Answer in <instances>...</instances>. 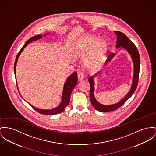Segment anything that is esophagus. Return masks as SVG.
<instances>
[{
    "label": "esophagus",
    "mask_w": 156,
    "mask_h": 156,
    "mask_svg": "<svg viewBox=\"0 0 156 156\" xmlns=\"http://www.w3.org/2000/svg\"><path fill=\"white\" fill-rule=\"evenodd\" d=\"M77 77H78V80H80V81H81V80H82L84 79V75L83 73H79L78 74V75H77Z\"/></svg>",
    "instance_id": "obj_1"
}]
</instances>
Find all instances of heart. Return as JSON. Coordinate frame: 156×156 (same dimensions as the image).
I'll list each match as a JSON object with an SVG mask.
<instances>
[{"label":"heart","mask_w":156,"mask_h":156,"mask_svg":"<svg viewBox=\"0 0 156 156\" xmlns=\"http://www.w3.org/2000/svg\"><path fill=\"white\" fill-rule=\"evenodd\" d=\"M109 42L94 35H87L76 42V54L80 57H86V67L90 70H96L102 67L107 57Z\"/></svg>","instance_id":"b5f03b06"}]
</instances>
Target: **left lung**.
<instances>
[{
	"mask_svg": "<svg viewBox=\"0 0 156 156\" xmlns=\"http://www.w3.org/2000/svg\"><path fill=\"white\" fill-rule=\"evenodd\" d=\"M115 34L117 36V40H116V48H118L121 47L119 50L121 48H124L129 54L131 55L132 61L134 64V74H133V79L132 85L131 89L128 93L126 94L124 96V98L121 99L119 102L116 104H112L109 105H105L100 104L97 100L96 99L94 92V78L96 76H98L100 72H98L95 74L93 76H91L88 79L90 85V100L94 108L101 112H109L112 111L117 109L121 106H122L125 102L131 97V96L135 92V90L136 89L138 82V78H139V73H140V57L138 51L136 47L134 44L124 34L119 31H114ZM115 54H110L106 61L105 64H108L110 62L112 58L114 57Z\"/></svg>",
	"mask_w": 156,
	"mask_h": 156,
	"instance_id": "obj_1",
	"label": "left lung"
}]
</instances>
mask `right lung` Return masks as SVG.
Masks as SVG:
<instances>
[{
    "mask_svg": "<svg viewBox=\"0 0 156 156\" xmlns=\"http://www.w3.org/2000/svg\"><path fill=\"white\" fill-rule=\"evenodd\" d=\"M48 34H49V33H47V34H44V37H45V35H47ZM42 38V37L41 34L37 35H35L34 37H32L30 39H29L27 41L25 42V44H24L23 47L21 48V50L20 51V52H18V55L16 57V60H15V64H14V73H15V76H16V66L17 62H18V58H19L20 54L23 51L24 48L28 44L31 43L32 41L38 40L39 39H41ZM77 83V73L76 72L72 73L69 77L67 78V79H66V80L64 83V87H63V90H62V97L61 102L58 106H57L55 108H53L51 109H38V108L33 106L31 104H30V105L35 111H37L38 112L40 113L41 114L52 115L60 114V113L62 112L63 111H64L66 107L69 104L72 92L73 89L74 88V87L76 86Z\"/></svg>",
    "mask_w": 156,
    "mask_h": 156,
    "instance_id": "obj_1",
    "label": "right lung"
}]
</instances>
